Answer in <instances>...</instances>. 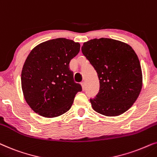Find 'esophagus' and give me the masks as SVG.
Segmentation results:
<instances>
[{
  "instance_id": "esophagus-1",
  "label": "esophagus",
  "mask_w": 157,
  "mask_h": 157,
  "mask_svg": "<svg viewBox=\"0 0 157 157\" xmlns=\"http://www.w3.org/2000/svg\"><path fill=\"white\" fill-rule=\"evenodd\" d=\"M81 85H82V89L85 90V82H81Z\"/></svg>"
}]
</instances>
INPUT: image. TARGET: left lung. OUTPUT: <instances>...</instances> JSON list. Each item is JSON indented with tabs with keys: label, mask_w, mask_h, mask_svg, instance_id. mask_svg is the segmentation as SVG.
Returning <instances> with one entry per match:
<instances>
[{
	"label": "left lung",
	"mask_w": 157,
	"mask_h": 157,
	"mask_svg": "<svg viewBox=\"0 0 157 157\" xmlns=\"http://www.w3.org/2000/svg\"><path fill=\"white\" fill-rule=\"evenodd\" d=\"M81 49L100 80L99 92L90 98L94 110L106 116L128 110L142 87L141 64L133 49L126 43L108 38L91 39Z\"/></svg>",
	"instance_id": "left-lung-1"
}]
</instances>
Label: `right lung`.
<instances>
[{
	"label": "right lung",
	"mask_w": 157,
	"mask_h": 157,
	"mask_svg": "<svg viewBox=\"0 0 157 157\" xmlns=\"http://www.w3.org/2000/svg\"><path fill=\"white\" fill-rule=\"evenodd\" d=\"M80 48L79 43L58 38L40 44L29 54L21 72V87L35 113L54 118L70 109L75 95L82 90L70 70V60Z\"/></svg>",
	"instance_id": "obj_1"
}]
</instances>
